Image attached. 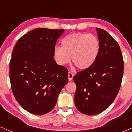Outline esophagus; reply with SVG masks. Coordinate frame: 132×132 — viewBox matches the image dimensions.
Returning a JSON list of instances; mask_svg holds the SVG:
<instances>
[{"label":"esophagus","instance_id":"esophagus-1","mask_svg":"<svg viewBox=\"0 0 132 132\" xmlns=\"http://www.w3.org/2000/svg\"><path fill=\"white\" fill-rule=\"evenodd\" d=\"M73 77H74L73 73H72L71 72H68V79H69V81H72Z\"/></svg>","mask_w":132,"mask_h":132}]
</instances>
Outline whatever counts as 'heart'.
<instances>
[{"instance_id":"b5f03b06","label":"heart","mask_w":132,"mask_h":132,"mask_svg":"<svg viewBox=\"0 0 132 132\" xmlns=\"http://www.w3.org/2000/svg\"><path fill=\"white\" fill-rule=\"evenodd\" d=\"M62 47L54 48L53 54L60 65L70 60L79 69L85 70L91 67L97 58L100 51V42L95 35L76 33L66 36L62 40Z\"/></svg>"}]
</instances>
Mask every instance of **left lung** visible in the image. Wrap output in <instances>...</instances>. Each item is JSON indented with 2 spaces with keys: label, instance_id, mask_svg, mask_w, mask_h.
Instances as JSON below:
<instances>
[{
  "label": "left lung",
  "instance_id": "left-lung-1",
  "mask_svg": "<svg viewBox=\"0 0 132 132\" xmlns=\"http://www.w3.org/2000/svg\"><path fill=\"white\" fill-rule=\"evenodd\" d=\"M100 51L91 67L77 72L75 103L77 109L92 116L101 113L113 102L120 88L124 62L122 51L107 31L97 28Z\"/></svg>",
  "mask_w": 132,
  "mask_h": 132
}]
</instances>
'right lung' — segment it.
I'll return each instance as SVG.
<instances>
[{
  "label": "right lung",
  "mask_w": 132,
  "mask_h": 132,
  "mask_svg": "<svg viewBox=\"0 0 132 132\" xmlns=\"http://www.w3.org/2000/svg\"><path fill=\"white\" fill-rule=\"evenodd\" d=\"M64 30L38 28L24 35L13 49L9 75L12 92L23 108L33 114L53 110L68 82V71L57 64L53 51Z\"/></svg>",
  "instance_id": "1"
}]
</instances>
